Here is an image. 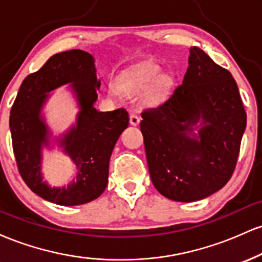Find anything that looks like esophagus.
Returning <instances> with one entry per match:
<instances>
[{"label":"esophagus","mask_w":262,"mask_h":262,"mask_svg":"<svg viewBox=\"0 0 262 262\" xmlns=\"http://www.w3.org/2000/svg\"><path fill=\"white\" fill-rule=\"evenodd\" d=\"M140 122V118L137 116L135 113H130V116H129V123H130V125H138Z\"/></svg>","instance_id":"esophagus-1"}]
</instances>
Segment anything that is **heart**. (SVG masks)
I'll return each instance as SVG.
<instances>
[{"label": "heart", "instance_id": "b5f03b06", "mask_svg": "<svg viewBox=\"0 0 262 262\" xmlns=\"http://www.w3.org/2000/svg\"><path fill=\"white\" fill-rule=\"evenodd\" d=\"M160 77L158 68L154 66H149V68L143 69L139 73H137L133 76L129 82L125 85V87L129 90H133V91H144V90H148L149 87H151L156 81ZM111 93L112 95H117L118 90L117 87H111Z\"/></svg>", "mask_w": 262, "mask_h": 262}]
</instances>
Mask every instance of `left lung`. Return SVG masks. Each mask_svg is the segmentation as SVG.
<instances>
[{"label": "left lung", "mask_w": 262, "mask_h": 262, "mask_svg": "<svg viewBox=\"0 0 262 262\" xmlns=\"http://www.w3.org/2000/svg\"><path fill=\"white\" fill-rule=\"evenodd\" d=\"M141 118L150 177L162 196L193 202L227 185L239 156L246 113L231 74L202 49H189L181 85Z\"/></svg>", "instance_id": "8db88e82"}]
</instances>
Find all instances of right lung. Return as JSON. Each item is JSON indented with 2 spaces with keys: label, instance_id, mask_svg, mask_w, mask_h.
<instances>
[{
  "label": "right lung",
  "instance_id": "obj_1",
  "mask_svg": "<svg viewBox=\"0 0 262 262\" xmlns=\"http://www.w3.org/2000/svg\"><path fill=\"white\" fill-rule=\"evenodd\" d=\"M68 83L80 112L77 124L59 142L77 165L78 175L68 188H50L41 176V149L49 145L41 108L49 92ZM100 86L93 56L74 49L53 55L19 87L10 116L14 158L27 186L49 202L77 206L98 198L106 188L110 158L119 135L128 127L129 117L124 108L98 112L93 107Z\"/></svg>",
  "mask_w": 262,
  "mask_h": 262
}]
</instances>
